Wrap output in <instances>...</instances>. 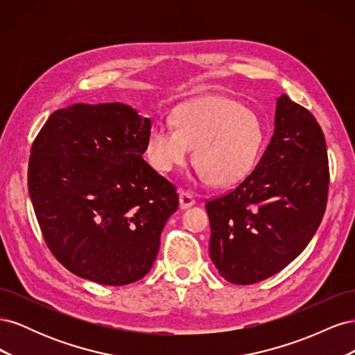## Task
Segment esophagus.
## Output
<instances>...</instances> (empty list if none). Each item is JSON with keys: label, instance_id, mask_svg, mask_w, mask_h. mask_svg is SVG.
Here are the masks:
<instances>
[{"label": "esophagus", "instance_id": "obj_1", "mask_svg": "<svg viewBox=\"0 0 355 355\" xmlns=\"http://www.w3.org/2000/svg\"><path fill=\"white\" fill-rule=\"evenodd\" d=\"M194 204H196V200H194V197L189 194V192H185V191L179 192V206H180V209H189L191 206H194Z\"/></svg>", "mask_w": 355, "mask_h": 355}]
</instances>
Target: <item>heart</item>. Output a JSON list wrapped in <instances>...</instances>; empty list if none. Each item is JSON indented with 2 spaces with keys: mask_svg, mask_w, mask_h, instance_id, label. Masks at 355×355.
<instances>
[{
  "mask_svg": "<svg viewBox=\"0 0 355 355\" xmlns=\"http://www.w3.org/2000/svg\"><path fill=\"white\" fill-rule=\"evenodd\" d=\"M173 127L157 123L148 132L146 157L161 173L185 166L191 149L200 175L213 185H231L253 167L262 145L257 115L225 96H206L179 105Z\"/></svg>",
  "mask_w": 355,
  "mask_h": 355,
  "instance_id": "heart-1",
  "label": "heart"
}]
</instances>
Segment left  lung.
<instances>
[{"label": "left lung", "mask_w": 355, "mask_h": 355, "mask_svg": "<svg viewBox=\"0 0 355 355\" xmlns=\"http://www.w3.org/2000/svg\"><path fill=\"white\" fill-rule=\"evenodd\" d=\"M329 161L314 115L277 98L274 135L256 168L234 191L206 204L210 259L220 277L253 284L305 250L326 210Z\"/></svg>", "instance_id": "1"}]
</instances>
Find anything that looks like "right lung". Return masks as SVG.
I'll use <instances>...</instances> for the list:
<instances>
[{
  "mask_svg": "<svg viewBox=\"0 0 355 355\" xmlns=\"http://www.w3.org/2000/svg\"><path fill=\"white\" fill-rule=\"evenodd\" d=\"M151 120L130 105L53 112L31 149L28 189L44 240L72 274L130 284L155 261L176 188L144 159Z\"/></svg>",
  "mask_w": 355,
  "mask_h": 355,
  "instance_id": "right-lung-1",
  "label": "right lung"
}]
</instances>
